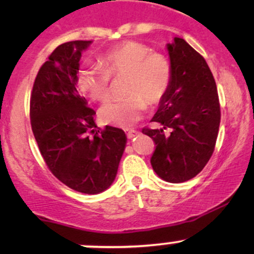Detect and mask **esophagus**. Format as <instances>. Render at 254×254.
<instances>
[{"mask_svg":"<svg viewBox=\"0 0 254 254\" xmlns=\"http://www.w3.org/2000/svg\"><path fill=\"white\" fill-rule=\"evenodd\" d=\"M125 131H127V138H133V137L138 135V131H136V130L130 129V130H125Z\"/></svg>","mask_w":254,"mask_h":254,"instance_id":"obj_1","label":"esophagus"}]
</instances>
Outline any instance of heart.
Returning a JSON list of instances; mask_svg holds the SVG:
<instances>
[{
	"instance_id": "1",
	"label": "heart",
	"mask_w": 254,
	"mask_h": 254,
	"mask_svg": "<svg viewBox=\"0 0 254 254\" xmlns=\"http://www.w3.org/2000/svg\"><path fill=\"white\" fill-rule=\"evenodd\" d=\"M101 66L86 63L76 72V87L93 101L110 95L111 78L125 77L127 98L110 100L99 110L100 121L127 127L143 116L147 105L154 106L165 98L172 81V66L164 55L151 52L145 44L125 42L100 58Z\"/></svg>"
}]
</instances>
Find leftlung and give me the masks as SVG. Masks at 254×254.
<instances>
[{
    "mask_svg": "<svg viewBox=\"0 0 254 254\" xmlns=\"http://www.w3.org/2000/svg\"><path fill=\"white\" fill-rule=\"evenodd\" d=\"M172 81L151 122L161 129L144 127L153 138V170L168 183L196 177L214 153L221 121L217 87L202 55L182 38L167 45Z\"/></svg>",
    "mask_w": 254,
    "mask_h": 254,
    "instance_id": "obj_1",
    "label": "left lung"
}]
</instances>
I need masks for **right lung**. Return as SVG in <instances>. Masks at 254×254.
I'll use <instances>...</instances> for the list:
<instances>
[{
  "label": "right lung",
  "instance_id": "obj_1",
  "mask_svg": "<svg viewBox=\"0 0 254 254\" xmlns=\"http://www.w3.org/2000/svg\"><path fill=\"white\" fill-rule=\"evenodd\" d=\"M90 40L57 46L40 66L31 93L30 117L44 161L72 190L97 194L117 176L127 136L122 129L95 125V111L76 89L81 52Z\"/></svg>",
  "mask_w": 254,
  "mask_h": 254
}]
</instances>
